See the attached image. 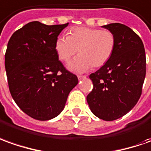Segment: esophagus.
Wrapping results in <instances>:
<instances>
[{
    "instance_id": "esophagus-1",
    "label": "esophagus",
    "mask_w": 151,
    "mask_h": 151,
    "mask_svg": "<svg viewBox=\"0 0 151 151\" xmlns=\"http://www.w3.org/2000/svg\"><path fill=\"white\" fill-rule=\"evenodd\" d=\"M85 78H86V76H78V80L79 81H81L82 79H85Z\"/></svg>"
}]
</instances>
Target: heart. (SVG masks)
Instances as JSON below:
<instances>
[{
  "label": "heart",
  "instance_id": "obj_1",
  "mask_svg": "<svg viewBox=\"0 0 151 151\" xmlns=\"http://www.w3.org/2000/svg\"><path fill=\"white\" fill-rule=\"evenodd\" d=\"M115 47L116 38L111 31L88 27L70 30L67 37L60 36L55 42V51L63 62H68L79 50L81 54L67 65L70 70L76 73L105 65Z\"/></svg>",
  "mask_w": 151,
  "mask_h": 151
}]
</instances>
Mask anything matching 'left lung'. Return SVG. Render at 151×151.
<instances>
[{"instance_id":"left-lung-1","label":"left lung","mask_w":151,"mask_h":151,"mask_svg":"<svg viewBox=\"0 0 151 151\" xmlns=\"http://www.w3.org/2000/svg\"><path fill=\"white\" fill-rule=\"evenodd\" d=\"M116 38L112 58L89 76L93 88L87 95L91 112L104 121H113L130 112L141 97L145 77V52L141 38L119 23L102 26Z\"/></svg>"}]
</instances>
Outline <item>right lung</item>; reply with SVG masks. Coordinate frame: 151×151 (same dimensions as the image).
<instances>
[{
	"instance_id": "add662e5",
	"label": "right lung",
	"mask_w": 151,
	"mask_h": 151,
	"mask_svg": "<svg viewBox=\"0 0 151 151\" xmlns=\"http://www.w3.org/2000/svg\"><path fill=\"white\" fill-rule=\"evenodd\" d=\"M68 24L33 21L15 31L7 44L5 66L9 89L24 113L39 121L58 116L78 84L58 59L55 42Z\"/></svg>"
}]
</instances>
